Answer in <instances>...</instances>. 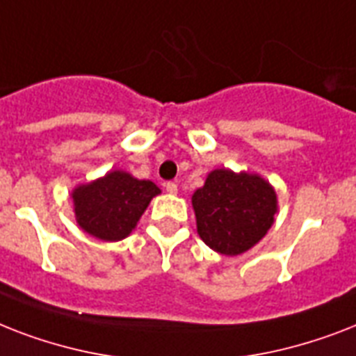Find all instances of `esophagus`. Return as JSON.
Wrapping results in <instances>:
<instances>
[{
  "mask_svg": "<svg viewBox=\"0 0 356 356\" xmlns=\"http://www.w3.org/2000/svg\"><path fill=\"white\" fill-rule=\"evenodd\" d=\"M166 186V192L168 194H177V184L173 183V181H170V183L164 184Z\"/></svg>",
  "mask_w": 356,
  "mask_h": 356,
  "instance_id": "obj_1",
  "label": "esophagus"
}]
</instances>
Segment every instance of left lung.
Instances as JSON below:
<instances>
[{
  "mask_svg": "<svg viewBox=\"0 0 356 356\" xmlns=\"http://www.w3.org/2000/svg\"><path fill=\"white\" fill-rule=\"evenodd\" d=\"M192 207L201 240L218 253L234 257L245 253L270 231L277 194L257 173L220 168L195 190Z\"/></svg>",
  "mask_w": 356,
  "mask_h": 356,
  "instance_id": "obj_1",
  "label": "left lung"
}]
</instances>
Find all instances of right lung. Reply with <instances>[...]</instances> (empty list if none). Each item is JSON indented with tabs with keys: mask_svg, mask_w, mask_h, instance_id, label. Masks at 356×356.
I'll use <instances>...</instances> for the list:
<instances>
[{
	"mask_svg": "<svg viewBox=\"0 0 356 356\" xmlns=\"http://www.w3.org/2000/svg\"><path fill=\"white\" fill-rule=\"evenodd\" d=\"M159 194L161 188L153 181H140L131 173L113 170L72 192L75 220L85 233L118 242L131 234L149 201Z\"/></svg>",
	"mask_w": 356,
	"mask_h": 356,
	"instance_id": "obj_1",
	"label": "right lung"
}]
</instances>
